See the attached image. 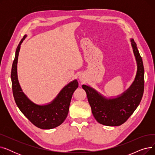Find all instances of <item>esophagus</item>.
I'll use <instances>...</instances> for the list:
<instances>
[{
    "mask_svg": "<svg viewBox=\"0 0 155 155\" xmlns=\"http://www.w3.org/2000/svg\"><path fill=\"white\" fill-rule=\"evenodd\" d=\"M78 78L81 81V82H85V77L83 74H80V76L78 77Z\"/></svg>",
    "mask_w": 155,
    "mask_h": 155,
    "instance_id": "34e87169",
    "label": "esophagus"
}]
</instances>
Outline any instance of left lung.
Instances as JSON below:
<instances>
[{
    "mask_svg": "<svg viewBox=\"0 0 155 155\" xmlns=\"http://www.w3.org/2000/svg\"><path fill=\"white\" fill-rule=\"evenodd\" d=\"M130 41L137 64V71L133 82L127 90L107 98L93 87L82 85L94 117L99 123L105 126H118L124 123L139 105L143 95V60L134 39H130Z\"/></svg>",
    "mask_w": 155,
    "mask_h": 155,
    "instance_id": "8db88e82",
    "label": "left lung"
}]
</instances>
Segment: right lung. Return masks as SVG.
<instances>
[{
    "instance_id": "right-lung-1",
    "label": "right lung",
    "mask_w": 155,
    "mask_h": 155,
    "mask_svg": "<svg viewBox=\"0 0 155 155\" xmlns=\"http://www.w3.org/2000/svg\"><path fill=\"white\" fill-rule=\"evenodd\" d=\"M25 35L16 49L15 58L11 70L12 92L15 102L21 112L36 127L43 129H51L61 124L67 118L74 91L78 88L77 79L65 85L55 98L45 104H38L30 100L24 93L18 77V60L21 45L26 39Z\"/></svg>"
}]
</instances>
